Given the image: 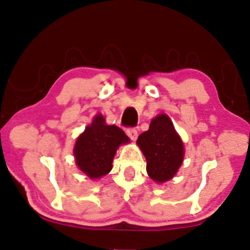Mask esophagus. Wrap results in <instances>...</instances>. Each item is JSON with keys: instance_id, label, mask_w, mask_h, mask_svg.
Segmentation results:
<instances>
[{"instance_id": "34e87169", "label": "esophagus", "mask_w": 250, "mask_h": 250, "mask_svg": "<svg viewBox=\"0 0 250 250\" xmlns=\"http://www.w3.org/2000/svg\"><path fill=\"white\" fill-rule=\"evenodd\" d=\"M126 133H127L128 138H131L133 141H135L136 139H138V131L134 127H129L126 129Z\"/></svg>"}]
</instances>
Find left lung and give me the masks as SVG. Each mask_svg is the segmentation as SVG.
Returning a JSON list of instances; mask_svg holds the SVG:
<instances>
[{"label":"left lung","mask_w":250,"mask_h":250,"mask_svg":"<svg viewBox=\"0 0 250 250\" xmlns=\"http://www.w3.org/2000/svg\"><path fill=\"white\" fill-rule=\"evenodd\" d=\"M138 146L146 159V172L153 181L166 182L175 175L183 162L182 140L168 116L159 115L150 123L148 131L138 138Z\"/></svg>","instance_id":"obj_1"}]
</instances>
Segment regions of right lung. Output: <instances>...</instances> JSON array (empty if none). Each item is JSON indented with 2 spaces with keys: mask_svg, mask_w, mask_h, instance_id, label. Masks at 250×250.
<instances>
[{
  "mask_svg": "<svg viewBox=\"0 0 250 250\" xmlns=\"http://www.w3.org/2000/svg\"><path fill=\"white\" fill-rule=\"evenodd\" d=\"M129 141L124 131L107 125L104 116H95L93 123L78 136L74 153L82 172L91 179H99L110 172L116 150Z\"/></svg>",
  "mask_w": 250,
  "mask_h": 250,
  "instance_id": "right-lung-1",
  "label": "right lung"
}]
</instances>
